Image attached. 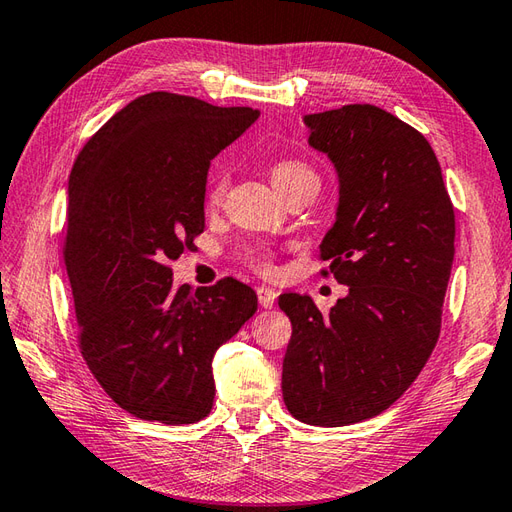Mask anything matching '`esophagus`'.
<instances>
[{
    "label": "esophagus",
    "mask_w": 512,
    "mask_h": 512,
    "mask_svg": "<svg viewBox=\"0 0 512 512\" xmlns=\"http://www.w3.org/2000/svg\"><path fill=\"white\" fill-rule=\"evenodd\" d=\"M257 299H259L261 307L270 310V307L275 305V301H277V292L272 288H266V285H261V288H257Z\"/></svg>",
    "instance_id": "1"
}]
</instances>
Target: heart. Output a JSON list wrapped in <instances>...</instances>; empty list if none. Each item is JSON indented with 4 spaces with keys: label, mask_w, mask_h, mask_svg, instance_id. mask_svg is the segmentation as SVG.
<instances>
[{
    "label": "heart",
    "mask_w": 512,
    "mask_h": 512,
    "mask_svg": "<svg viewBox=\"0 0 512 512\" xmlns=\"http://www.w3.org/2000/svg\"><path fill=\"white\" fill-rule=\"evenodd\" d=\"M303 176H316V174L312 172V168H307V165L301 163V161H279L275 168H272V183H275V187L288 183V181H294V178H303ZM227 183L229 181H227V174H224V172H218L216 176L211 178V185H209V192H207L209 205H218V202L224 196V192H227ZM253 264L261 270L270 268L268 259L264 255H255Z\"/></svg>",
    "instance_id": "b5f03b06"
}]
</instances>
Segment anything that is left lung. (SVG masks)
I'll return each instance as SVG.
<instances>
[{"label": "left lung", "instance_id": "obj_1", "mask_svg": "<svg viewBox=\"0 0 512 512\" xmlns=\"http://www.w3.org/2000/svg\"><path fill=\"white\" fill-rule=\"evenodd\" d=\"M303 124L307 144L338 176L336 222L320 259L349 294L329 316L312 296H279L292 323L281 390L294 419L340 427L390 408L432 355L456 220L432 146L399 117L347 104Z\"/></svg>", "mask_w": 512, "mask_h": 512}]
</instances>
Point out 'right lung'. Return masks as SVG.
<instances>
[{
  "instance_id": "add662e5",
  "label": "right lung",
  "mask_w": 512,
  "mask_h": 512,
  "mask_svg": "<svg viewBox=\"0 0 512 512\" xmlns=\"http://www.w3.org/2000/svg\"><path fill=\"white\" fill-rule=\"evenodd\" d=\"M259 117L146 93L95 133L69 174L65 266L80 351L117 406L185 425L211 412L213 355L257 312L235 279L174 288L170 261L205 231L211 159Z\"/></svg>"
}]
</instances>
